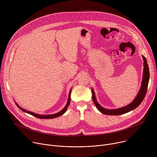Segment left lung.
<instances>
[{
  "label": "left lung",
  "mask_w": 157,
  "mask_h": 157,
  "mask_svg": "<svg viewBox=\"0 0 157 157\" xmlns=\"http://www.w3.org/2000/svg\"><path fill=\"white\" fill-rule=\"evenodd\" d=\"M142 58L144 59V71H143V77H142V84L140 86V88L139 89V91L136 96V98L134 100L128 105L124 106L123 107L115 109H105L102 107L97 101L94 91L93 89H91L92 94H93V99L94 101V103L95 105L96 106L97 109L104 114L105 115H109V116H118L124 114L125 113H128V112L133 110L137 108L142 102L144 100L145 94L147 91V87L148 84L149 82L150 79V73H149V69H148V65L147 63V59L145 58L144 55H142Z\"/></svg>",
  "instance_id": "obj_1"
}]
</instances>
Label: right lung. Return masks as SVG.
Segmentation results:
<instances>
[{
	"mask_svg": "<svg viewBox=\"0 0 157 157\" xmlns=\"http://www.w3.org/2000/svg\"><path fill=\"white\" fill-rule=\"evenodd\" d=\"M71 88L70 89V93H69V95H68V101H67V104H66V106L61 110L59 111V113H56V114H50V115H41V114H35L34 113H32V112H30V111H29V110H27L23 108H21V107H20L18 104L17 102H15V104L17 105V106L23 112H25V113H28L34 117H36L37 118H39V119H54V118H56V117H59L61 116H62L63 114H64L65 113V112L66 111L67 109H68V107L70 103V100H71Z\"/></svg>",
	"mask_w": 157,
	"mask_h": 157,
	"instance_id": "obj_1",
	"label": "right lung"
}]
</instances>
